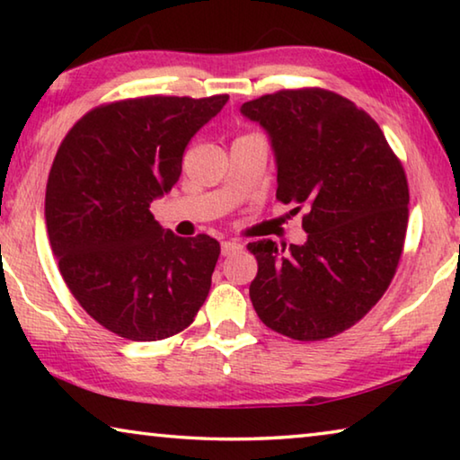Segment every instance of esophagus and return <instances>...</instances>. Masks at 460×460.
Instances as JSON below:
<instances>
[{"label":"esophagus","instance_id":"esophagus-1","mask_svg":"<svg viewBox=\"0 0 460 460\" xmlns=\"http://www.w3.org/2000/svg\"><path fill=\"white\" fill-rule=\"evenodd\" d=\"M243 247L239 243V241H223L221 243V253L225 255V258H227V255H233L235 252H239V249Z\"/></svg>","mask_w":460,"mask_h":460}]
</instances>
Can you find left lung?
<instances>
[{
    "instance_id": "obj_1",
    "label": "left lung",
    "mask_w": 460,
    "mask_h": 460,
    "mask_svg": "<svg viewBox=\"0 0 460 460\" xmlns=\"http://www.w3.org/2000/svg\"><path fill=\"white\" fill-rule=\"evenodd\" d=\"M268 131L284 205L306 215L305 245L261 239L249 298L261 323L296 341L351 329L398 270L408 227V181L384 131L353 101L288 89L241 105Z\"/></svg>"
}]
</instances>
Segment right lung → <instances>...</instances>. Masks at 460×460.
<instances>
[{
  "mask_svg": "<svg viewBox=\"0 0 460 460\" xmlns=\"http://www.w3.org/2000/svg\"><path fill=\"white\" fill-rule=\"evenodd\" d=\"M229 95H150L91 109L54 155L44 217L68 290L87 314L129 341H162L197 316L219 241L160 227L150 202L182 172L190 137Z\"/></svg>",
  "mask_w": 460,
  "mask_h": 460,
  "instance_id": "obj_1",
  "label": "right lung"
}]
</instances>
